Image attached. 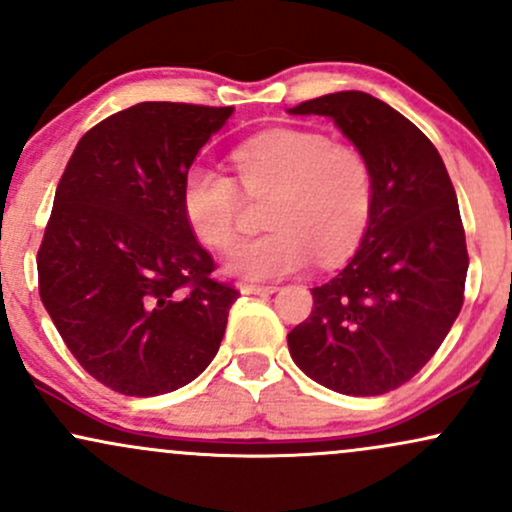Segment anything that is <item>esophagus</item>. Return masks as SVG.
<instances>
[{"label":"esophagus","mask_w":512,"mask_h":512,"mask_svg":"<svg viewBox=\"0 0 512 512\" xmlns=\"http://www.w3.org/2000/svg\"><path fill=\"white\" fill-rule=\"evenodd\" d=\"M240 293H255V296H272V293H276V286H264V284H240Z\"/></svg>","instance_id":"34e87169"}]
</instances>
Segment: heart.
Masks as SVG:
<instances>
[{
	"label": "heart",
	"mask_w": 512,
	"mask_h": 512,
	"mask_svg": "<svg viewBox=\"0 0 512 512\" xmlns=\"http://www.w3.org/2000/svg\"><path fill=\"white\" fill-rule=\"evenodd\" d=\"M233 166L236 178L195 163L182 180V211L197 238L216 250L238 236L243 195L272 197L264 209L272 231L228 252L233 274L281 279L313 260L325 267L342 262L361 245L373 219L375 180L356 146L315 129H272L240 144Z\"/></svg>",
	"instance_id": "b5f03b06"
}]
</instances>
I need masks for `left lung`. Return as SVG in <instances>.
<instances>
[{
  "label": "left lung",
  "instance_id": "left-lung-1",
  "mask_svg": "<svg viewBox=\"0 0 512 512\" xmlns=\"http://www.w3.org/2000/svg\"><path fill=\"white\" fill-rule=\"evenodd\" d=\"M289 113L332 117L375 180L361 248L313 289L291 358L334 392L385 395L431 361L462 310L469 255L455 187L431 139L370 93H327Z\"/></svg>",
  "mask_w": 512,
  "mask_h": 512
}]
</instances>
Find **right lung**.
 Returning <instances> with one entry per match:
<instances>
[{"label": "right lung", "instance_id": "right-lung-1", "mask_svg": "<svg viewBox=\"0 0 512 512\" xmlns=\"http://www.w3.org/2000/svg\"><path fill=\"white\" fill-rule=\"evenodd\" d=\"M233 108L137 103L76 144L38 250V291L79 366L110 390L156 397L219 351L240 293L182 211V180Z\"/></svg>", "mask_w": 512, "mask_h": 512}]
</instances>
